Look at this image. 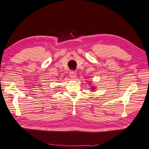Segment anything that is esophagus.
Listing matches in <instances>:
<instances>
[{
	"mask_svg": "<svg viewBox=\"0 0 149 149\" xmlns=\"http://www.w3.org/2000/svg\"><path fill=\"white\" fill-rule=\"evenodd\" d=\"M69 77L71 78V79H74L77 77V72L74 70H70L69 72Z\"/></svg>",
	"mask_w": 149,
	"mask_h": 149,
	"instance_id": "obj_1",
	"label": "esophagus"
}]
</instances>
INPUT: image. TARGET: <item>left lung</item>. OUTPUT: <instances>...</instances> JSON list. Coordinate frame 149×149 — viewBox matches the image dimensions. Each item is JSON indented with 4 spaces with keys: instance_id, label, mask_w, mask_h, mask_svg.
Here are the masks:
<instances>
[{
    "instance_id": "obj_1",
    "label": "left lung",
    "mask_w": 149,
    "mask_h": 149,
    "mask_svg": "<svg viewBox=\"0 0 149 149\" xmlns=\"http://www.w3.org/2000/svg\"><path fill=\"white\" fill-rule=\"evenodd\" d=\"M92 89H93V88H92Z\"/></svg>"
}]
</instances>
